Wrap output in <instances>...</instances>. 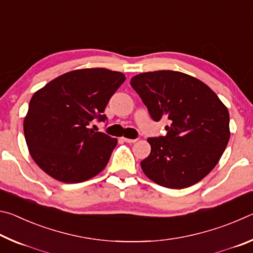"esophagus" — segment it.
<instances>
[{"label":"esophagus","mask_w":253,"mask_h":253,"mask_svg":"<svg viewBox=\"0 0 253 253\" xmlns=\"http://www.w3.org/2000/svg\"><path fill=\"white\" fill-rule=\"evenodd\" d=\"M122 139L126 143H135V142H137V139H129V138H126V137H122Z\"/></svg>","instance_id":"esophagus-1"}]
</instances>
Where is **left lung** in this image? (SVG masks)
Listing matches in <instances>:
<instances>
[{
    "label": "left lung",
    "mask_w": 253,
    "mask_h": 253,
    "mask_svg": "<svg viewBox=\"0 0 253 253\" xmlns=\"http://www.w3.org/2000/svg\"><path fill=\"white\" fill-rule=\"evenodd\" d=\"M131 87L155 122L168 119L166 136L148 138L149 156L140 162L153 182L169 188H185L215 168L230 139L225 105L208 84L173 70L143 72Z\"/></svg>",
    "instance_id": "left-lung-1"
}]
</instances>
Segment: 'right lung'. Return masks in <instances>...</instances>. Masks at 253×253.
Returning <instances> with one entry per match:
<instances>
[{"mask_svg": "<svg viewBox=\"0 0 253 253\" xmlns=\"http://www.w3.org/2000/svg\"><path fill=\"white\" fill-rule=\"evenodd\" d=\"M126 77L105 68L72 70L34 92L23 121L29 153L54 179L80 183L106 168L117 138L89 128Z\"/></svg>", "mask_w": 253, "mask_h": 253, "instance_id": "1", "label": "right lung"}]
</instances>
